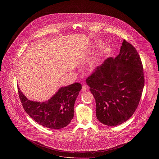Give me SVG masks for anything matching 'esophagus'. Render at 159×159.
Here are the masks:
<instances>
[{"label": "esophagus", "instance_id": "1", "mask_svg": "<svg viewBox=\"0 0 159 159\" xmlns=\"http://www.w3.org/2000/svg\"><path fill=\"white\" fill-rule=\"evenodd\" d=\"M88 89V87L86 86V85H83L82 86V89H81V91L82 92H84V91H86Z\"/></svg>", "mask_w": 159, "mask_h": 159}]
</instances>
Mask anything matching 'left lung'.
<instances>
[{
    "instance_id": "8db88e82",
    "label": "left lung",
    "mask_w": 159,
    "mask_h": 159,
    "mask_svg": "<svg viewBox=\"0 0 159 159\" xmlns=\"http://www.w3.org/2000/svg\"><path fill=\"white\" fill-rule=\"evenodd\" d=\"M86 83L95 98L96 116L116 126L127 121L138 106L144 85L142 62L136 48L125 39L119 54L95 68Z\"/></svg>"
}]
</instances>
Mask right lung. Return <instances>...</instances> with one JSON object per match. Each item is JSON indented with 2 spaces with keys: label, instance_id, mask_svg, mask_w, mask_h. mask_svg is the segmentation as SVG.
<instances>
[{
  "label": "right lung",
  "instance_id": "1",
  "mask_svg": "<svg viewBox=\"0 0 159 159\" xmlns=\"http://www.w3.org/2000/svg\"><path fill=\"white\" fill-rule=\"evenodd\" d=\"M81 84L75 83L61 88L46 102L28 100L18 88L23 108L29 116L40 125L51 129H60L70 124L74 116V104L80 91Z\"/></svg>",
  "mask_w": 159,
  "mask_h": 159
}]
</instances>
